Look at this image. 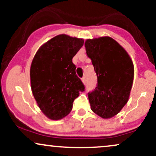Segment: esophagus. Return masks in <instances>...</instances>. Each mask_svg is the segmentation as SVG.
I'll return each mask as SVG.
<instances>
[{"label":"esophagus","instance_id":"esophagus-1","mask_svg":"<svg viewBox=\"0 0 156 156\" xmlns=\"http://www.w3.org/2000/svg\"><path fill=\"white\" fill-rule=\"evenodd\" d=\"M81 80H82V82H83V83H85V82H86V78H85V77H83V78H81Z\"/></svg>","mask_w":156,"mask_h":156}]
</instances>
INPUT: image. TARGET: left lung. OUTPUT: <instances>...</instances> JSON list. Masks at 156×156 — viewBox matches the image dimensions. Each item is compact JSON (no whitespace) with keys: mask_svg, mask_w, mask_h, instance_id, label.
<instances>
[{"mask_svg":"<svg viewBox=\"0 0 156 156\" xmlns=\"http://www.w3.org/2000/svg\"><path fill=\"white\" fill-rule=\"evenodd\" d=\"M87 54L92 60L98 84L88 93L91 109L103 119L117 114L129 99L134 67L126 51L109 37L87 39Z\"/></svg>","mask_w":156,"mask_h":156,"instance_id":"8db88e82","label":"left lung"}]
</instances>
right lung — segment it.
Returning <instances> with one entry per match:
<instances>
[{
  "label": "right lung",
  "instance_id": "obj_1",
  "mask_svg": "<svg viewBox=\"0 0 156 156\" xmlns=\"http://www.w3.org/2000/svg\"><path fill=\"white\" fill-rule=\"evenodd\" d=\"M83 42V39L66 34L55 36L42 44L34 57L30 69L32 93L49 119L58 120L68 115L74 100L84 91L73 63Z\"/></svg>",
  "mask_w": 156,
  "mask_h": 156
}]
</instances>
